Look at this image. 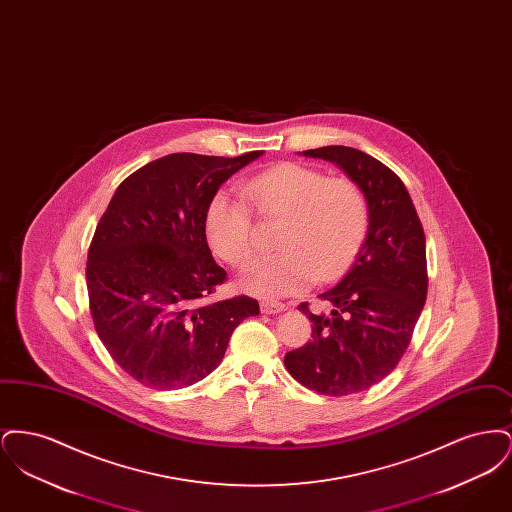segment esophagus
<instances>
[{
  "label": "esophagus",
  "instance_id": "obj_1",
  "mask_svg": "<svg viewBox=\"0 0 512 512\" xmlns=\"http://www.w3.org/2000/svg\"><path fill=\"white\" fill-rule=\"evenodd\" d=\"M288 307L284 303H278V301H263L261 303V311L265 315H278V313H284Z\"/></svg>",
  "mask_w": 512,
  "mask_h": 512
}]
</instances>
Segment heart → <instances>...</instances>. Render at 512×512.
<instances>
[{
    "mask_svg": "<svg viewBox=\"0 0 512 512\" xmlns=\"http://www.w3.org/2000/svg\"><path fill=\"white\" fill-rule=\"evenodd\" d=\"M242 194L263 217H282L276 232L280 251L251 259L240 276L245 290L259 297H286L341 276L365 244L368 201L349 178L282 163L245 178ZM245 198V199H246ZM242 195L219 190L205 209V236L230 265L253 251V215Z\"/></svg>",
    "mask_w": 512,
    "mask_h": 512,
    "instance_id": "1",
    "label": "heart"
}]
</instances>
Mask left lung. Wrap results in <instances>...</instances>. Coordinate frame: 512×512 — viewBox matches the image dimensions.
I'll use <instances>...</instances> for the list:
<instances>
[{
  "label": "left lung",
  "mask_w": 512,
  "mask_h": 512,
  "mask_svg": "<svg viewBox=\"0 0 512 512\" xmlns=\"http://www.w3.org/2000/svg\"><path fill=\"white\" fill-rule=\"evenodd\" d=\"M305 157L336 163L368 201V232L351 270L320 293L330 311L313 315V340L286 353L293 378L320 395H351L384 380L401 361L428 292L426 238L413 199L395 172L365 151L326 146Z\"/></svg>",
  "instance_id": "obj_1"
}]
</instances>
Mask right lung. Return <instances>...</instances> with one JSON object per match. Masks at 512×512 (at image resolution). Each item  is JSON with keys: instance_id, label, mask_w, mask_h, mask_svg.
<instances>
[{"instance_id": "add662e5", "label": "right lung", "mask_w": 512, "mask_h": 512, "mask_svg": "<svg viewBox=\"0 0 512 512\" xmlns=\"http://www.w3.org/2000/svg\"><path fill=\"white\" fill-rule=\"evenodd\" d=\"M263 151L172 153L130 174L99 219L86 286L99 340L153 390H180L220 365L236 326L259 315L247 295L213 301L226 270L211 255V195Z\"/></svg>"}]
</instances>
